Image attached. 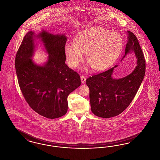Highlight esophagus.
Listing matches in <instances>:
<instances>
[{
	"instance_id": "esophagus-1",
	"label": "esophagus",
	"mask_w": 160,
	"mask_h": 160,
	"mask_svg": "<svg viewBox=\"0 0 160 160\" xmlns=\"http://www.w3.org/2000/svg\"><path fill=\"white\" fill-rule=\"evenodd\" d=\"M81 80H82V83L84 84V83L86 82V77H84V76H81Z\"/></svg>"
}]
</instances>
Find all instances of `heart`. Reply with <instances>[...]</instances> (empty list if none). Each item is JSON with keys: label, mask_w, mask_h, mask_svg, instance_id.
<instances>
[{"label": "heart", "mask_w": 160, "mask_h": 160, "mask_svg": "<svg viewBox=\"0 0 160 160\" xmlns=\"http://www.w3.org/2000/svg\"><path fill=\"white\" fill-rule=\"evenodd\" d=\"M123 47L121 36L101 27H93L79 33L74 42H68L65 52L71 67L76 68L86 53V61L95 71H102L113 64Z\"/></svg>", "instance_id": "1"}]
</instances>
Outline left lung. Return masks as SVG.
<instances>
[{
	"label": "left lung",
	"instance_id": "8db88e82",
	"mask_svg": "<svg viewBox=\"0 0 160 160\" xmlns=\"http://www.w3.org/2000/svg\"><path fill=\"white\" fill-rule=\"evenodd\" d=\"M128 43L125 57L134 52L137 65L132 73L119 79L113 78L116 65L98 74L87 78L86 83L89 88L90 102L92 112L102 118L119 115L128 108L136 95L145 74V60L138 40L134 34L128 31Z\"/></svg>",
	"mask_w": 160,
	"mask_h": 160
}]
</instances>
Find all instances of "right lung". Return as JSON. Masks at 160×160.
I'll return each mask as SVG.
<instances>
[{
	"instance_id": "obj_1",
	"label": "right lung",
	"mask_w": 160,
	"mask_h": 160,
	"mask_svg": "<svg viewBox=\"0 0 160 160\" xmlns=\"http://www.w3.org/2000/svg\"><path fill=\"white\" fill-rule=\"evenodd\" d=\"M44 43L49 56L42 66L31 58L35 38ZM64 34H52L42 30L38 34L28 32L23 38L15 57V68L19 88L29 106L38 114L54 119L65 115L68 109L67 97L81 84L77 72L65 63Z\"/></svg>"
}]
</instances>
